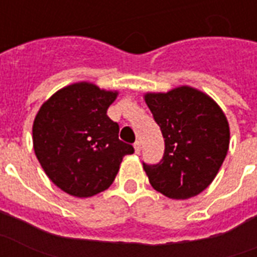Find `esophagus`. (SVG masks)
Wrapping results in <instances>:
<instances>
[{"instance_id":"34e87169","label":"esophagus","mask_w":257,"mask_h":257,"mask_svg":"<svg viewBox=\"0 0 257 257\" xmlns=\"http://www.w3.org/2000/svg\"><path fill=\"white\" fill-rule=\"evenodd\" d=\"M141 142L140 141H137L136 144H134V149H136V153H140L141 152Z\"/></svg>"}]
</instances>
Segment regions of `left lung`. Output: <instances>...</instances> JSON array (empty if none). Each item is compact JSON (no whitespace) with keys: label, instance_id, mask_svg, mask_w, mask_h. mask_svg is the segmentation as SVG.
I'll return each mask as SVG.
<instances>
[{"label":"left lung","instance_id":"left-lung-1","mask_svg":"<svg viewBox=\"0 0 257 257\" xmlns=\"http://www.w3.org/2000/svg\"><path fill=\"white\" fill-rule=\"evenodd\" d=\"M145 101L164 138L162 160L142 162L149 182L170 198L197 196L212 182L227 155L226 116L215 101L188 86L147 94Z\"/></svg>","mask_w":257,"mask_h":257}]
</instances>
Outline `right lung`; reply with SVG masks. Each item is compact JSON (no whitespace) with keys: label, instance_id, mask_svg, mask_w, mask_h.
I'll return each mask as SVG.
<instances>
[{"label":"right lung","instance_id":"add662e5","mask_svg":"<svg viewBox=\"0 0 257 257\" xmlns=\"http://www.w3.org/2000/svg\"><path fill=\"white\" fill-rule=\"evenodd\" d=\"M116 94L80 82L59 90L37 113V159L50 181L71 196L91 197L109 188L121 159L134 153L106 115Z\"/></svg>","mask_w":257,"mask_h":257}]
</instances>
